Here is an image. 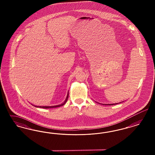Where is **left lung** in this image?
<instances>
[{"instance_id":"8db88e82","label":"left lung","mask_w":155,"mask_h":155,"mask_svg":"<svg viewBox=\"0 0 155 155\" xmlns=\"http://www.w3.org/2000/svg\"><path fill=\"white\" fill-rule=\"evenodd\" d=\"M120 103H121V102H120ZM118 103H113V104H102V103H100V104H103V105H114V104H118Z\"/></svg>"}]
</instances>
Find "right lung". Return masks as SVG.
Instances as JSON below:
<instances>
[{
    "label": "right lung",
    "instance_id": "right-lung-1",
    "mask_svg": "<svg viewBox=\"0 0 155 155\" xmlns=\"http://www.w3.org/2000/svg\"><path fill=\"white\" fill-rule=\"evenodd\" d=\"M68 97H69V93H68V94H67V96H66V99L65 100V101H64L63 103H61L60 104H58V105L51 106H35V105H33V104H32V105L34 106H35L36 107H40V108H56V107H60V106H62L64 105V104L66 103V102H67V101H68Z\"/></svg>",
    "mask_w": 155,
    "mask_h": 155
}]
</instances>
